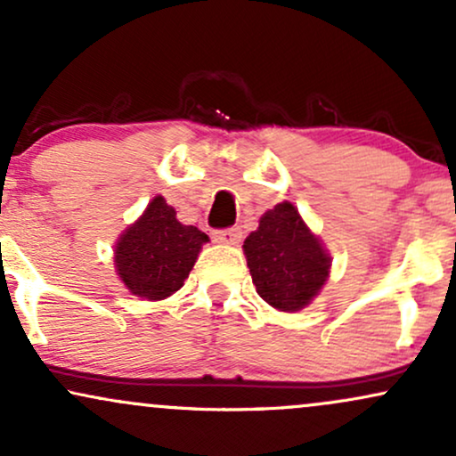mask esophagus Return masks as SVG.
<instances>
[{"mask_svg":"<svg viewBox=\"0 0 456 456\" xmlns=\"http://www.w3.org/2000/svg\"><path fill=\"white\" fill-rule=\"evenodd\" d=\"M214 240L221 244H240V240H242V232H240V227L218 229V232H214Z\"/></svg>","mask_w":456,"mask_h":456,"instance_id":"1","label":"esophagus"}]
</instances>
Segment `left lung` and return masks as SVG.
I'll return each mask as SVG.
<instances>
[{"mask_svg":"<svg viewBox=\"0 0 456 456\" xmlns=\"http://www.w3.org/2000/svg\"><path fill=\"white\" fill-rule=\"evenodd\" d=\"M252 284L281 312H297L321 293L331 256L290 201L273 206L244 240Z\"/></svg>","mask_w":456,"mask_h":456,"instance_id":"left-lung-1","label":"left lung"}]
</instances>
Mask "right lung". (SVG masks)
Segmentation results:
<instances>
[{"label":"right lung","instance_id":"1","mask_svg":"<svg viewBox=\"0 0 456 456\" xmlns=\"http://www.w3.org/2000/svg\"><path fill=\"white\" fill-rule=\"evenodd\" d=\"M206 242L204 232L180 223L174 208L157 195L138 221L120 233L114 265L131 295L166 299L183 287Z\"/></svg>","mask_w":456,"mask_h":456}]
</instances>
